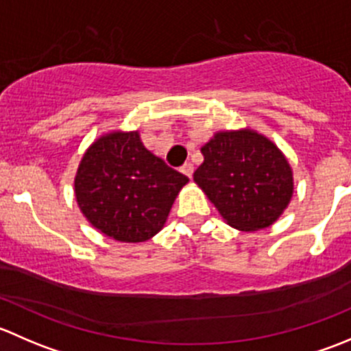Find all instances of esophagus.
Returning a JSON list of instances; mask_svg holds the SVG:
<instances>
[{
  "mask_svg": "<svg viewBox=\"0 0 351 351\" xmlns=\"http://www.w3.org/2000/svg\"><path fill=\"white\" fill-rule=\"evenodd\" d=\"M182 173H183V175L189 176V178H192V175H193V165H192V162H185V165L182 166Z\"/></svg>",
  "mask_w": 351,
  "mask_h": 351,
  "instance_id": "34e87169",
  "label": "esophagus"
}]
</instances>
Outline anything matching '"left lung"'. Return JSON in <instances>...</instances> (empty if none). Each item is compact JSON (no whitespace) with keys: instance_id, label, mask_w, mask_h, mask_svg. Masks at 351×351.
I'll use <instances>...</instances> for the list:
<instances>
[{"instance_id":"left-lung-1","label":"left lung","mask_w":351,"mask_h":351,"mask_svg":"<svg viewBox=\"0 0 351 351\" xmlns=\"http://www.w3.org/2000/svg\"><path fill=\"white\" fill-rule=\"evenodd\" d=\"M193 180L229 226L258 231L274 224L293 192L292 169L267 137L253 130L219 132L202 146Z\"/></svg>"}]
</instances>
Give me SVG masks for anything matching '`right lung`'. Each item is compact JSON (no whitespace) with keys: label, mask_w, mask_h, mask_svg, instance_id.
Masks as SVG:
<instances>
[{"label":"right lung","mask_w":351,"mask_h":351,"mask_svg":"<svg viewBox=\"0 0 351 351\" xmlns=\"http://www.w3.org/2000/svg\"><path fill=\"white\" fill-rule=\"evenodd\" d=\"M186 182L147 151L137 132H112L84 153L74 192L81 212L104 234L141 243L161 231Z\"/></svg>","instance_id":"obj_1"}]
</instances>
